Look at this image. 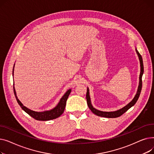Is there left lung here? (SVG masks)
I'll use <instances>...</instances> for the list:
<instances>
[{"mask_svg": "<svg viewBox=\"0 0 154 154\" xmlns=\"http://www.w3.org/2000/svg\"><path fill=\"white\" fill-rule=\"evenodd\" d=\"M136 52L138 55L139 59L140 60V77H139V85L138 87V90H137V94L135 95V96L134 97V98L133 99V100L130 102L128 103L127 106H125V107H124L123 108L120 109L116 111H114V112H103V111H100L99 110L97 109H95L91 103V97H90V95H89V89L88 88H87V94H86V99H87V103L88 107H89L90 110L94 113V114L100 116V117H107V118H116V117H119L120 116H122V114H124V113L127 111L129 109L131 108L132 106H134V105L135 104V103L137 102V100H138L140 92H141V90H142V75L143 74V60H142V57L141 55L139 54V52H138L136 48H135Z\"/></svg>", "mask_w": 154, "mask_h": 154, "instance_id": "8db88e82", "label": "left lung"}]
</instances>
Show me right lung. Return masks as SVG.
Segmentation results:
<instances>
[{
    "mask_svg": "<svg viewBox=\"0 0 154 154\" xmlns=\"http://www.w3.org/2000/svg\"><path fill=\"white\" fill-rule=\"evenodd\" d=\"M14 69L12 71L13 75H14ZM14 92L16 100H17L20 107L26 113H27L29 116H30L32 117H33L34 119L37 120L46 121V120H50L55 119L56 118H58L63 114L65 107H66V106L67 100L69 97V94L71 92V89L68 90L66 92V94L63 95V97L60 99L59 102L58 103L56 107H55L52 110H47L44 112H35V111H33L29 109L26 107L23 106V104L21 103V102L18 99L17 95H16V92H15L14 87Z\"/></svg>",
    "mask_w": 154,
    "mask_h": 154,
    "instance_id": "right-lung-1",
    "label": "right lung"
}]
</instances>
